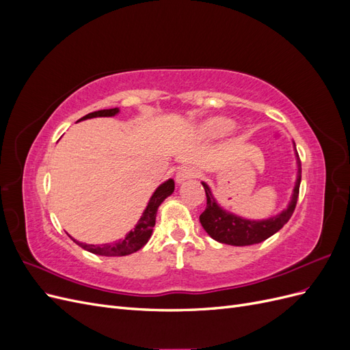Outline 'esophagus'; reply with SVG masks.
I'll use <instances>...</instances> for the list:
<instances>
[{"label": "esophagus", "mask_w": 350, "mask_h": 350, "mask_svg": "<svg viewBox=\"0 0 350 350\" xmlns=\"http://www.w3.org/2000/svg\"><path fill=\"white\" fill-rule=\"evenodd\" d=\"M200 175L198 167L193 166V165H185L183 167H179V171L176 174V183H183L185 179L189 178H197Z\"/></svg>", "instance_id": "34e87169"}]
</instances>
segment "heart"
<instances>
[{
  "label": "heart",
  "mask_w": 350,
  "mask_h": 350,
  "mask_svg": "<svg viewBox=\"0 0 350 350\" xmlns=\"http://www.w3.org/2000/svg\"><path fill=\"white\" fill-rule=\"evenodd\" d=\"M232 126H234V124H232V121L229 120L215 118L204 125V133L210 137H220L229 133L232 130Z\"/></svg>",
  "instance_id": "obj_1"
}]
</instances>
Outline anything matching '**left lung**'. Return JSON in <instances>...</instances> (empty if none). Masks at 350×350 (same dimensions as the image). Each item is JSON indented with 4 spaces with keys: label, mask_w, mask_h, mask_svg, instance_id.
I'll return each mask as SVG.
<instances>
[{
    "label": "left lung",
    "mask_w": 350,
    "mask_h": 350,
    "mask_svg": "<svg viewBox=\"0 0 350 350\" xmlns=\"http://www.w3.org/2000/svg\"><path fill=\"white\" fill-rule=\"evenodd\" d=\"M301 174H302V167H301V159L298 154V178H296V185L293 189V196H292L289 207L279 216L267 219V220H261V221L245 220L242 217L226 213V211L221 210L215 203V200L210 193V188L203 183L206 197H207V207L203 213L200 215L201 226L204 228V230L213 239L221 243L235 245V247L252 245V243L266 241L267 238L276 234L278 230H280L283 225L288 224V220L292 217L293 210L296 207V201H298V197H299Z\"/></svg>",
    "instance_id": "obj_1"
}]
</instances>
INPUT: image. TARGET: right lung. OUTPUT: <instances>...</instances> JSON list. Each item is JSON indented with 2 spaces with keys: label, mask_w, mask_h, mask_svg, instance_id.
Here are the masks:
<instances>
[{
  "label": "right lung",
  "mask_w": 350,
  "mask_h": 350,
  "mask_svg": "<svg viewBox=\"0 0 350 350\" xmlns=\"http://www.w3.org/2000/svg\"><path fill=\"white\" fill-rule=\"evenodd\" d=\"M115 113H118V108H112V109H102L84 115L81 120H88V118H94V116H112ZM175 184L172 179H169L165 184L159 187L154 194L152 196L149 204H147V208L144 210L143 216L140 217L139 224L131 230L129 235H126L122 241H116L112 243H105V245H89V243H83L76 239H72L74 242L80 245L83 250H86L89 252L98 254V256H107V257H121V256H129V254H133L135 251H139L146 245V242L149 241L153 232V226L156 224V213H157V207L161 206L162 201L174 193Z\"/></svg>",
  "instance_id": "add662e5"
}]
</instances>
